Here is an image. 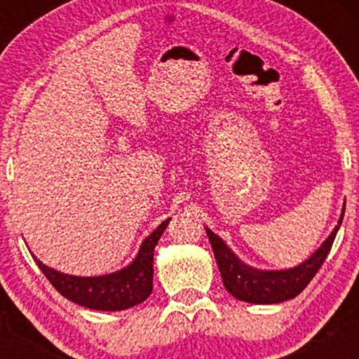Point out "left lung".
Here are the masks:
<instances>
[{
  "mask_svg": "<svg viewBox=\"0 0 359 359\" xmlns=\"http://www.w3.org/2000/svg\"><path fill=\"white\" fill-rule=\"evenodd\" d=\"M343 216L344 208L339 221H337V226L329 234L327 240L316 250V253L304 263L288 270L269 271L246 265L228 248V245L217 234L205 228L226 290L238 300L250 304H278L283 300L297 297L323 266L324 259L327 258L337 229L343 222Z\"/></svg>",
  "mask_w": 359,
  "mask_h": 359,
  "instance_id": "1",
  "label": "left lung"
}]
</instances>
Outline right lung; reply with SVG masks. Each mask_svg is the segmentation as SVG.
Instances as JSON below:
<instances>
[{
	"label": "right lung",
	"mask_w": 359,
	"mask_h": 359,
	"mask_svg": "<svg viewBox=\"0 0 359 359\" xmlns=\"http://www.w3.org/2000/svg\"><path fill=\"white\" fill-rule=\"evenodd\" d=\"M170 217L162 222L140 246L137 258L126 269L101 277H74L43 265L39 269L60 295L94 311H125L147 300L154 288V250Z\"/></svg>",
	"instance_id": "obj_1"
}]
</instances>
